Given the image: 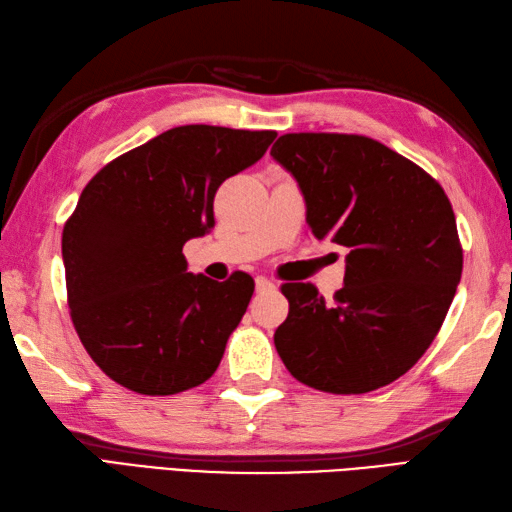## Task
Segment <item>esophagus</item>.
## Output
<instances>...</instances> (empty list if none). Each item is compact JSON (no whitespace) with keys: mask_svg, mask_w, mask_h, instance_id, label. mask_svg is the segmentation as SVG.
I'll list each match as a JSON object with an SVG mask.
<instances>
[{"mask_svg":"<svg viewBox=\"0 0 512 512\" xmlns=\"http://www.w3.org/2000/svg\"><path fill=\"white\" fill-rule=\"evenodd\" d=\"M255 288L262 292V290H273L275 288V284H273V279H268V277H264V275H257L255 277Z\"/></svg>","mask_w":512,"mask_h":512,"instance_id":"34e87169","label":"esophagus"}]
</instances>
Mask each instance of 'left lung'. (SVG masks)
I'll use <instances>...</instances> for the list:
<instances>
[{
  "mask_svg": "<svg viewBox=\"0 0 512 512\" xmlns=\"http://www.w3.org/2000/svg\"><path fill=\"white\" fill-rule=\"evenodd\" d=\"M306 198L310 233L350 248L328 303L312 284H281L288 317L275 347L299 383L367 394L418 363L462 277L447 193L416 162L358 134H284L270 149Z\"/></svg>",
  "mask_w": 512,
  "mask_h": 512,
  "instance_id": "8db88e82",
  "label": "left lung"
}]
</instances>
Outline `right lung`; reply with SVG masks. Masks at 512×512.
Here are the masks:
<instances>
[{
    "label": "right lung",
    "mask_w": 512,
    "mask_h": 512,
    "mask_svg": "<svg viewBox=\"0 0 512 512\" xmlns=\"http://www.w3.org/2000/svg\"><path fill=\"white\" fill-rule=\"evenodd\" d=\"M277 132L182 125L114 158L63 226L74 330L114 383L143 396L202 385L220 365L255 281L187 273L182 246L215 224L220 184L266 154Z\"/></svg>",
    "instance_id": "1"
}]
</instances>
